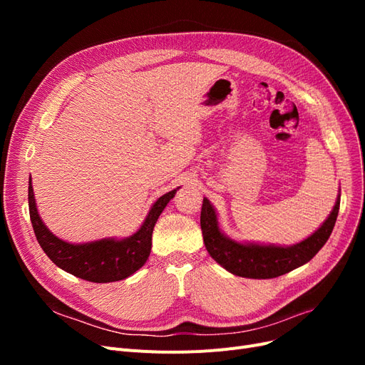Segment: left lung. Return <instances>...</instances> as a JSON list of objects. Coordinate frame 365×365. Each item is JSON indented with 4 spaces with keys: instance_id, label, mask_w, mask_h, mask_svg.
Here are the masks:
<instances>
[{
    "instance_id": "1",
    "label": "left lung",
    "mask_w": 365,
    "mask_h": 365,
    "mask_svg": "<svg viewBox=\"0 0 365 365\" xmlns=\"http://www.w3.org/2000/svg\"><path fill=\"white\" fill-rule=\"evenodd\" d=\"M339 197L329 217L324 220L314 235L302 240L300 244L291 247L260 245V244H240L227 237L219 228L217 215L213 205L204 197L201 210V230L204 244L220 267L231 274L247 279H274L289 272L302 264L307 263L315 254L323 248L336 222Z\"/></svg>"
}]
</instances>
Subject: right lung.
<instances>
[{
  "label": "right lung",
  "instance_id": "right-lung-1",
  "mask_svg": "<svg viewBox=\"0 0 365 365\" xmlns=\"http://www.w3.org/2000/svg\"><path fill=\"white\" fill-rule=\"evenodd\" d=\"M175 189L163 195L149 210L137 233L126 239H101L88 244H70L54 236L43 225L38 213L31 178L29 182V210L33 230L41 248L50 260L76 277L93 282L109 283L128 279L146 263L152 248V231L165 205L175 196Z\"/></svg>",
  "mask_w": 365,
  "mask_h": 365
}]
</instances>
